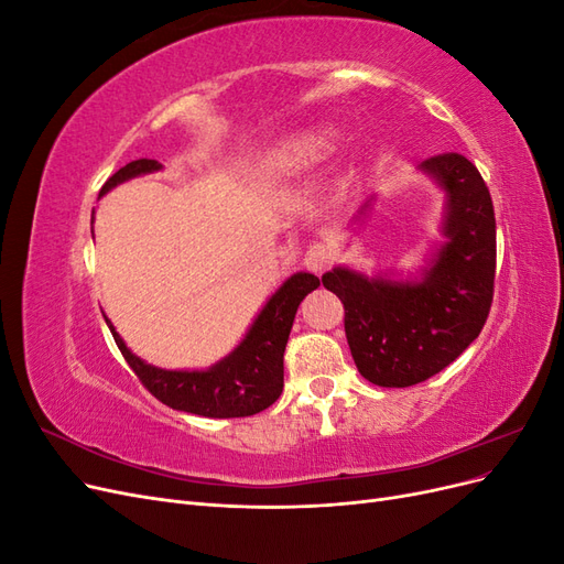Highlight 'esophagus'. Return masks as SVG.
<instances>
[{"mask_svg": "<svg viewBox=\"0 0 564 564\" xmlns=\"http://www.w3.org/2000/svg\"><path fill=\"white\" fill-rule=\"evenodd\" d=\"M334 256H336V249L332 242H313L303 256V263L313 272H324L334 261Z\"/></svg>", "mask_w": 564, "mask_h": 564, "instance_id": "1", "label": "esophagus"}]
</instances>
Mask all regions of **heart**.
Here are the masks:
<instances>
[{
  "label": "heart",
  "mask_w": 564,
  "mask_h": 564,
  "mask_svg": "<svg viewBox=\"0 0 564 564\" xmlns=\"http://www.w3.org/2000/svg\"><path fill=\"white\" fill-rule=\"evenodd\" d=\"M336 145V133L329 129H311L301 131L292 139H286L270 155V169L275 174H294L311 169L317 162L327 160Z\"/></svg>",
  "instance_id": "heart-1"
}]
</instances>
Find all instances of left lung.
<instances>
[{"label":"left lung","mask_w":564,"mask_h":564,"mask_svg":"<svg viewBox=\"0 0 564 564\" xmlns=\"http://www.w3.org/2000/svg\"><path fill=\"white\" fill-rule=\"evenodd\" d=\"M421 169L447 193L445 235L419 282L367 280L334 268L322 284L344 303V327L357 371L381 388H406L449 367L480 336L497 275V218L475 164L458 152Z\"/></svg>","instance_id":"obj_1"}]
</instances>
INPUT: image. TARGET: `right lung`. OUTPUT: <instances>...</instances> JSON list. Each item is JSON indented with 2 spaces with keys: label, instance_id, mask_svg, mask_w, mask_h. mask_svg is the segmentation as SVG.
Masks as SVG:
<instances>
[{
  "label": "right lung",
  "instance_id": "add662e5",
  "mask_svg": "<svg viewBox=\"0 0 564 564\" xmlns=\"http://www.w3.org/2000/svg\"><path fill=\"white\" fill-rule=\"evenodd\" d=\"M158 169H162L158 160H133L106 181L100 195H106L117 183ZM317 286L319 280L311 272H296L294 278H289L265 303L242 344L207 371H166L145 365L124 346L110 319L106 322L127 365L162 404L197 416L240 419L263 412L282 395L289 332L301 301Z\"/></svg>",
  "mask_w": 564,
  "mask_h": 564
}]
</instances>
